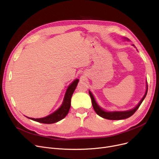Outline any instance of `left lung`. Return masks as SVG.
Here are the masks:
<instances>
[{
	"mask_svg": "<svg viewBox=\"0 0 159 159\" xmlns=\"http://www.w3.org/2000/svg\"><path fill=\"white\" fill-rule=\"evenodd\" d=\"M148 84H147V89H146V93H145L144 96L143 97V98L142 99V100L140 101V102L134 108L128 110V111H123V112H105L101 108H100L98 105L97 104L95 99L93 98V95L92 94V93L90 92H89V94L90 95V98L92 99V106L93 108L95 110V112L97 113V114L99 115V116L102 117V118H105V119H107V120H123V119H126L129 118L132 115H133L136 110H138V108H139V107L140 106V105L142 104V101H143V99L146 98V96L147 95L148 93Z\"/></svg>",
	"mask_w": 159,
	"mask_h": 159,
	"instance_id": "obj_1",
	"label": "left lung"
}]
</instances>
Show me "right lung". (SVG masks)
I'll return each instance as SVG.
<instances>
[{
	"instance_id": "1",
	"label": "right lung",
	"mask_w": 159,
	"mask_h": 159,
	"mask_svg": "<svg viewBox=\"0 0 159 159\" xmlns=\"http://www.w3.org/2000/svg\"><path fill=\"white\" fill-rule=\"evenodd\" d=\"M78 82H79V79H76L72 82V84H71L70 86H69L65 95V98H64L62 105H61V106L57 110V111H55L54 112H53L49 116L45 117V118H36V119L32 118H29L35 121H38L41 123H45V124H51V123H56L64 118L68 114L69 110H70V108L71 107V97L76 87L77 86ZM27 118H28V117H27Z\"/></svg>"
}]
</instances>
